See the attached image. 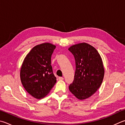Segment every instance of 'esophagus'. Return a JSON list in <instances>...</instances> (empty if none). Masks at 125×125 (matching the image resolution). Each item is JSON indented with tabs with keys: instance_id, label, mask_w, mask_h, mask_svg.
Wrapping results in <instances>:
<instances>
[{
	"instance_id": "34e87169",
	"label": "esophagus",
	"mask_w": 125,
	"mask_h": 125,
	"mask_svg": "<svg viewBox=\"0 0 125 125\" xmlns=\"http://www.w3.org/2000/svg\"><path fill=\"white\" fill-rule=\"evenodd\" d=\"M58 79H59V80H63V79H64V78H63V77H59Z\"/></svg>"
}]
</instances>
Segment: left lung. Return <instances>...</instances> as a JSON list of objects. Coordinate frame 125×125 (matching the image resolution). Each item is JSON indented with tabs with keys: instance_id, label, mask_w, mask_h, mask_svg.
Returning <instances> with one entry per match:
<instances>
[{
	"instance_id": "obj_1",
	"label": "left lung",
	"mask_w": 125,
	"mask_h": 125,
	"mask_svg": "<svg viewBox=\"0 0 125 125\" xmlns=\"http://www.w3.org/2000/svg\"><path fill=\"white\" fill-rule=\"evenodd\" d=\"M68 50L75 61L74 80L69 89L83 100L91 96L101 86L104 75L103 62L97 50L87 43L73 45Z\"/></svg>"
}]
</instances>
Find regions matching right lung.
<instances>
[{"label":"right lung","instance_id":"add662e5","mask_svg":"<svg viewBox=\"0 0 125 125\" xmlns=\"http://www.w3.org/2000/svg\"><path fill=\"white\" fill-rule=\"evenodd\" d=\"M56 46L44 43L34 47L24 58L20 77L25 90L37 99L44 97L56 83L51 59Z\"/></svg>","mask_w":125,"mask_h":125}]
</instances>
